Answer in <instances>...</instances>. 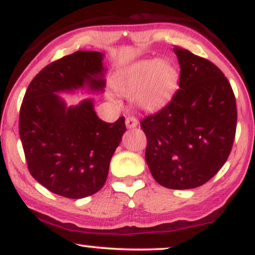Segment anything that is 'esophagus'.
Here are the masks:
<instances>
[{
    "instance_id": "obj_1",
    "label": "esophagus",
    "mask_w": 255,
    "mask_h": 255,
    "mask_svg": "<svg viewBox=\"0 0 255 255\" xmlns=\"http://www.w3.org/2000/svg\"><path fill=\"white\" fill-rule=\"evenodd\" d=\"M137 124V120L134 118V116H128L127 119H126V126H127V128H129V129H131V128H135Z\"/></svg>"
}]
</instances>
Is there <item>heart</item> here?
<instances>
[{"label":"heart","mask_w":255,"mask_h":255,"mask_svg":"<svg viewBox=\"0 0 255 255\" xmlns=\"http://www.w3.org/2000/svg\"><path fill=\"white\" fill-rule=\"evenodd\" d=\"M178 73L168 61L147 60L131 64L119 75V89L125 96H136L144 110H156L170 101L177 86Z\"/></svg>","instance_id":"obj_1"}]
</instances>
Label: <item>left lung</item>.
I'll use <instances>...</instances> for the list:
<instances>
[{
  "instance_id": "left-lung-1",
  "label": "left lung",
  "mask_w": 255,
  "mask_h": 255,
  "mask_svg": "<svg viewBox=\"0 0 255 255\" xmlns=\"http://www.w3.org/2000/svg\"><path fill=\"white\" fill-rule=\"evenodd\" d=\"M174 52L181 69L180 90L140 125L154 180L166 188L191 189L206 183L227 162L238 110L233 89L217 66L178 46Z\"/></svg>"
}]
</instances>
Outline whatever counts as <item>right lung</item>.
Instances as JSON below:
<instances>
[{
    "mask_svg": "<svg viewBox=\"0 0 255 255\" xmlns=\"http://www.w3.org/2000/svg\"><path fill=\"white\" fill-rule=\"evenodd\" d=\"M103 58L98 51H75L48 64L28 85L20 108L19 133L28 170L61 197L81 199L104 186L126 131L124 116L104 122L92 98L68 107L58 96L80 89L103 92Z\"/></svg>",
    "mask_w": 255,
    "mask_h": 255,
    "instance_id": "right-lung-1",
    "label": "right lung"
}]
</instances>
